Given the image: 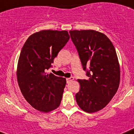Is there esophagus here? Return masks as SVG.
I'll return each mask as SVG.
<instances>
[{
  "label": "esophagus",
  "mask_w": 134,
  "mask_h": 134,
  "mask_svg": "<svg viewBox=\"0 0 134 134\" xmlns=\"http://www.w3.org/2000/svg\"><path fill=\"white\" fill-rule=\"evenodd\" d=\"M73 79H74V78L73 77H69V78H67V83H70L71 81H73Z\"/></svg>",
  "instance_id": "34e87169"
}]
</instances>
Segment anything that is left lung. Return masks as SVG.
<instances>
[{"label":"left lung","mask_w":134,"mask_h":134,"mask_svg":"<svg viewBox=\"0 0 134 134\" xmlns=\"http://www.w3.org/2000/svg\"><path fill=\"white\" fill-rule=\"evenodd\" d=\"M69 33L89 77L77 80L80 90L76 101L84 111H98L109 103L120 85V67L115 47L105 35L94 30H74Z\"/></svg>","instance_id":"1"}]
</instances>
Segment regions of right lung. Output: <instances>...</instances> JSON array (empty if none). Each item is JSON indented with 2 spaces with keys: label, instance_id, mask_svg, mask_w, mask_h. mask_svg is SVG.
<instances>
[{
  "label": "right lung",
  "instance_id": "1",
  "mask_svg": "<svg viewBox=\"0 0 134 134\" xmlns=\"http://www.w3.org/2000/svg\"><path fill=\"white\" fill-rule=\"evenodd\" d=\"M67 31L43 30L31 35L19 56L17 81L23 96L32 107L49 112L59 106L66 79L45 73L68 42Z\"/></svg>",
  "mask_w": 134,
  "mask_h": 134
}]
</instances>
